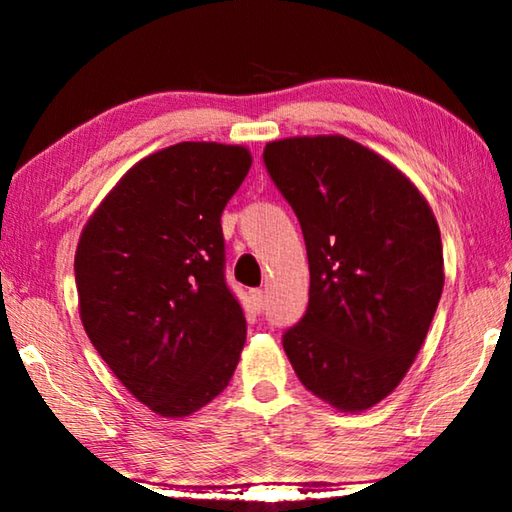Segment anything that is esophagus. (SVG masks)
Returning <instances> with one entry per match:
<instances>
[{
    "instance_id": "1",
    "label": "esophagus",
    "mask_w": 512,
    "mask_h": 512,
    "mask_svg": "<svg viewBox=\"0 0 512 512\" xmlns=\"http://www.w3.org/2000/svg\"><path fill=\"white\" fill-rule=\"evenodd\" d=\"M250 298H253V305H255V309H257V311H262V309H264L266 293H264L262 289H255V291H250Z\"/></svg>"
}]
</instances>
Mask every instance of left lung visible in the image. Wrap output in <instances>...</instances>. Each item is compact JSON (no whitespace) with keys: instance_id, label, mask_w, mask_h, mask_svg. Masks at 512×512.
Listing matches in <instances>:
<instances>
[{"instance_id":"8db88e82","label":"left lung","mask_w":512,"mask_h":512,"mask_svg":"<svg viewBox=\"0 0 512 512\" xmlns=\"http://www.w3.org/2000/svg\"><path fill=\"white\" fill-rule=\"evenodd\" d=\"M264 164L298 216L311 277L284 352L307 391L366 411L400 386L436 314V216L395 164L343 135L268 142Z\"/></svg>"}]
</instances>
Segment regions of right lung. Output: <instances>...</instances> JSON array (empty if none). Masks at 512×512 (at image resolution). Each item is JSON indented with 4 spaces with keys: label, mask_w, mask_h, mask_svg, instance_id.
<instances>
[{
    "label": "right lung",
    "mask_w": 512,
    "mask_h": 512,
    "mask_svg": "<svg viewBox=\"0 0 512 512\" xmlns=\"http://www.w3.org/2000/svg\"><path fill=\"white\" fill-rule=\"evenodd\" d=\"M253 164L246 146L180 142L121 176L74 257L85 332L115 377L162 418L230 384L246 318L223 277L221 212Z\"/></svg>",
    "instance_id": "obj_1"
}]
</instances>
